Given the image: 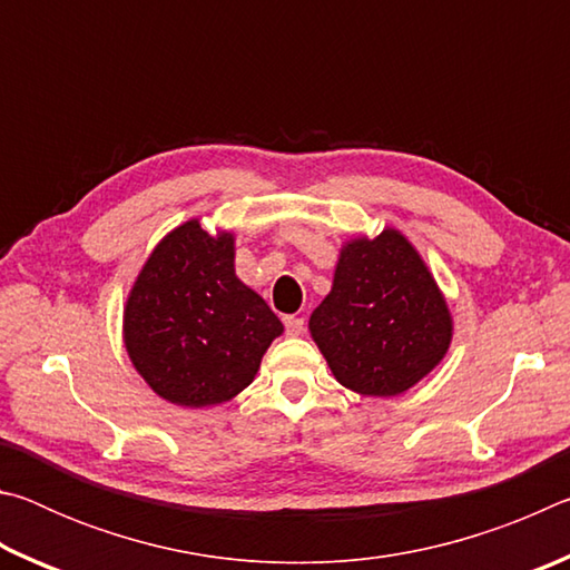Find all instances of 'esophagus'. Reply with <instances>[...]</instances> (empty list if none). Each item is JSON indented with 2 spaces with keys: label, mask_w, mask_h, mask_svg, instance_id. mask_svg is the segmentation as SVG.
<instances>
[{
  "label": "esophagus",
  "mask_w": 570,
  "mask_h": 570,
  "mask_svg": "<svg viewBox=\"0 0 570 570\" xmlns=\"http://www.w3.org/2000/svg\"><path fill=\"white\" fill-rule=\"evenodd\" d=\"M284 326H286L288 336H298V334H304L306 322L302 320V316H284Z\"/></svg>",
  "instance_id": "esophagus-1"
}]
</instances>
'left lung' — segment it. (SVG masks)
<instances>
[{"label":"left lung","instance_id":"1","mask_svg":"<svg viewBox=\"0 0 570 570\" xmlns=\"http://www.w3.org/2000/svg\"><path fill=\"white\" fill-rule=\"evenodd\" d=\"M308 330L336 382L366 397H394L445 356L452 320L435 278L400 230L342 248L330 296Z\"/></svg>","mask_w":570,"mask_h":570}]
</instances>
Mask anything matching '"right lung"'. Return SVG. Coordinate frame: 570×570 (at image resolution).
I'll use <instances>...</instances> for the list:
<instances>
[{
  "label": "right lung",
  "instance_id": "right-lung-1",
  "mask_svg": "<svg viewBox=\"0 0 570 570\" xmlns=\"http://www.w3.org/2000/svg\"><path fill=\"white\" fill-rule=\"evenodd\" d=\"M122 330L125 350L153 392L180 407H208L254 382L284 326L238 282L234 234L210 236L188 220L142 266Z\"/></svg>",
  "mask_w": 570,
  "mask_h": 570
}]
</instances>
